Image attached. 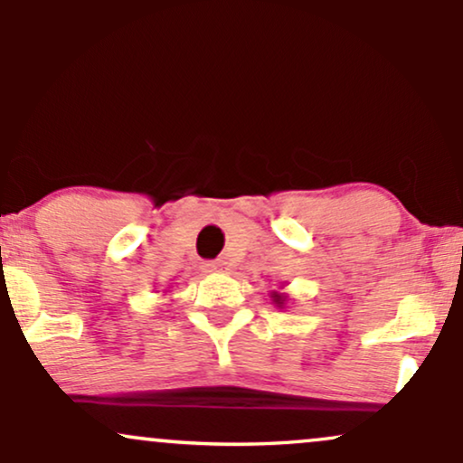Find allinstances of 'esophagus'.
Segmentation results:
<instances>
[{
    "mask_svg": "<svg viewBox=\"0 0 463 463\" xmlns=\"http://www.w3.org/2000/svg\"><path fill=\"white\" fill-rule=\"evenodd\" d=\"M204 269L206 272H224V269H228V263L226 261H209V263H204Z\"/></svg>",
    "mask_w": 463,
    "mask_h": 463,
    "instance_id": "34e87169",
    "label": "esophagus"
}]
</instances>
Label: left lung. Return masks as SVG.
I'll return each mask as SVG.
<instances>
[{
    "instance_id": "obj_1",
    "label": "left lung",
    "mask_w": 463,
    "mask_h": 463,
    "mask_svg": "<svg viewBox=\"0 0 463 463\" xmlns=\"http://www.w3.org/2000/svg\"><path fill=\"white\" fill-rule=\"evenodd\" d=\"M274 302L279 307H283V296H279V294H274Z\"/></svg>"
}]
</instances>
